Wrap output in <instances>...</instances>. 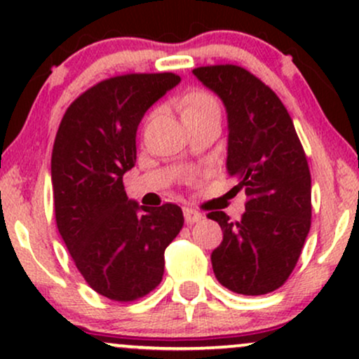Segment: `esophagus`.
Segmentation results:
<instances>
[{
  "mask_svg": "<svg viewBox=\"0 0 359 359\" xmlns=\"http://www.w3.org/2000/svg\"><path fill=\"white\" fill-rule=\"evenodd\" d=\"M203 217H204L203 214L194 211V209H189V208L184 209V219H185V222H187V224H194V222H199L201 219H203Z\"/></svg>",
  "mask_w": 359,
  "mask_h": 359,
  "instance_id": "esophagus-1",
  "label": "esophagus"
}]
</instances>
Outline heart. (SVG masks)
Returning <instances> with one entry per match:
<instances>
[{"label":"heart","instance_id":"b5f03b06","mask_svg":"<svg viewBox=\"0 0 359 359\" xmlns=\"http://www.w3.org/2000/svg\"><path fill=\"white\" fill-rule=\"evenodd\" d=\"M208 109H217L216 101L212 96H209L204 90H194V93L187 94L184 100V114L189 113H201V111Z\"/></svg>","mask_w":359,"mask_h":359}]
</instances>
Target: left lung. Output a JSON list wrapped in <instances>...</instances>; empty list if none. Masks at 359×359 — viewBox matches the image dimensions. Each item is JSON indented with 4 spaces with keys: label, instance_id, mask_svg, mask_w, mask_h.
<instances>
[{
    "label": "left lung",
    "instance_id": "left-lung-1",
    "mask_svg": "<svg viewBox=\"0 0 359 359\" xmlns=\"http://www.w3.org/2000/svg\"><path fill=\"white\" fill-rule=\"evenodd\" d=\"M222 101L228 118L226 170L245 187V214L222 211V241L211 253L222 287L243 295L277 290L297 265L311 229V172L294 123L269 86L238 65L192 71Z\"/></svg>",
    "mask_w": 359,
    "mask_h": 359
}]
</instances>
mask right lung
Returning <instances> with one entry per match:
<instances>
[{"mask_svg":"<svg viewBox=\"0 0 359 359\" xmlns=\"http://www.w3.org/2000/svg\"><path fill=\"white\" fill-rule=\"evenodd\" d=\"M180 82L175 74H126L81 94L62 118L52 151L53 208L77 270L102 297L128 302L162 282L165 248L184 226L175 204L128 199L143 116Z\"/></svg>","mask_w":359,"mask_h":359,"instance_id":"add662e5","label":"right lung"}]
</instances>
